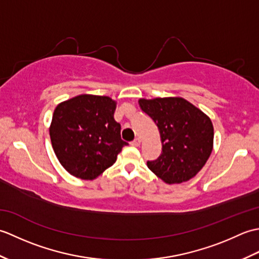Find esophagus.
<instances>
[{"mask_svg":"<svg viewBox=\"0 0 259 259\" xmlns=\"http://www.w3.org/2000/svg\"><path fill=\"white\" fill-rule=\"evenodd\" d=\"M140 144H141V141H140V139H135L133 142H131V146H134V147H139L140 146Z\"/></svg>","mask_w":259,"mask_h":259,"instance_id":"1","label":"esophagus"}]
</instances>
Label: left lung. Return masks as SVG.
<instances>
[{"instance_id":"obj_1","label":"left lung","mask_w":259,"mask_h":259,"mask_svg":"<svg viewBox=\"0 0 259 259\" xmlns=\"http://www.w3.org/2000/svg\"><path fill=\"white\" fill-rule=\"evenodd\" d=\"M139 106L155 121L162 152L147 166L166 184L188 181L205 166L213 146L210 118L184 98L140 99Z\"/></svg>"}]
</instances>
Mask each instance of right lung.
<instances>
[{
    "instance_id": "add662e5",
    "label": "right lung",
    "mask_w": 259,
    "mask_h": 259,
    "mask_svg": "<svg viewBox=\"0 0 259 259\" xmlns=\"http://www.w3.org/2000/svg\"><path fill=\"white\" fill-rule=\"evenodd\" d=\"M117 102L109 97L80 95L59 103L50 138L54 153L69 174L93 180L117 160L126 146L113 114Z\"/></svg>"
}]
</instances>
